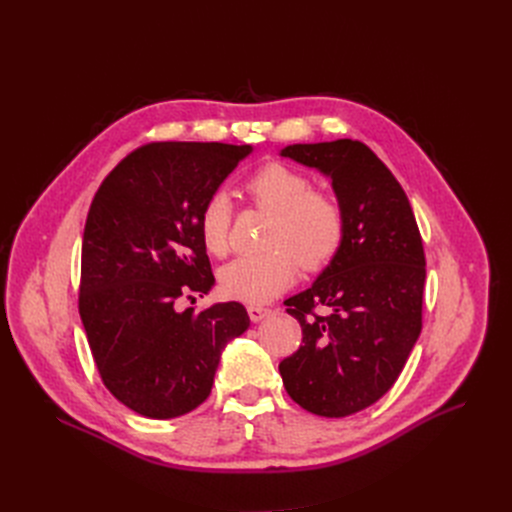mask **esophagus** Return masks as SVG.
Wrapping results in <instances>:
<instances>
[{
    "label": "esophagus",
    "instance_id": "obj_1",
    "mask_svg": "<svg viewBox=\"0 0 512 512\" xmlns=\"http://www.w3.org/2000/svg\"><path fill=\"white\" fill-rule=\"evenodd\" d=\"M249 317H251V321H261V319H265V317H270L272 315V309H267V307H259V305H251L249 309Z\"/></svg>",
    "mask_w": 512,
    "mask_h": 512
}]
</instances>
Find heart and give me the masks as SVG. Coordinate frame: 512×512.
Instances as JSON below:
<instances>
[{
	"label": "heart",
	"instance_id": "obj_1",
	"mask_svg": "<svg viewBox=\"0 0 512 512\" xmlns=\"http://www.w3.org/2000/svg\"><path fill=\"white\" fill-rule=\"evenodd\" d=\"M242 193L261 211L270 213L263 234L267 251L242 255L222 267L220 290L242 303L261 305L286 290L299 274L319 272L340 253L346 236V213L330 195L313 191V182L303 172L284 164H265L253 172ZM230 201L213 193L199 213V238L203 249L222 257L228 251Z\"/></svg>",
	"mask_w": 512,
	"mask_h": 512
}]
</instances>
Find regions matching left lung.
Wrapping results in <instances>:
<instances>
[{
    "label": "left lung",
    "instance_id": "left-lung-1",
    "mask_svg": "<svg viewBox=\"0 0 512 512\" xmlns=\"http://www.w3.org/2000/svg\"><path fill=\"white\" fill-rule=\"evenodd\" d=\"M282 155L332 178L346 236L315 284L284 301L303 344L280 375L305 411L346 417L394 386L421 334L423 240L405 191L365 143L288 145Z\"/></svg>",
    "mask_w": 512,
    "mask_h": 512
}]
</instances>
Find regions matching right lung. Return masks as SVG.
Masks as SVG:
<instances>
[{
    "instance_id": "1",
    "label": "right lung",
    "mask_w": 512,
    "mask_h": 512,
    "mask_svg": "<svg viewBox=\"0 0 512 512\" xmlns=\"http://www.w3.org/2000/svg\"><path fill=\"white\" fill-rule=\"evenodd\" d=\"M249 153L251 145L147 143L93 197L78 313L103 386L143 417L197 409L211 392L222 348L251 324L234 301L178 309L215 282L199 213Z\"/></svg>"
}]
</instances>
